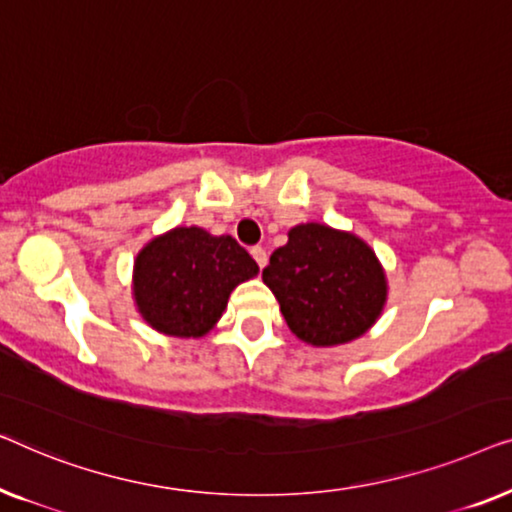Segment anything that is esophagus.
I'll return each mask as SVG.
<instances>
[{
  "mask_svg": "<svg viewBox=\"0 0 512 512\" xmlns=\"http://www.w3.org/2000/svg\"><path fill=\"white\" fill-rule=\"evenodd\" d=\"M250 255L255 257V262H257L259 269H264V266H266V259H269V257H266V250H264L262 246H255L253 250H250Z\"/></svg>",
  "mask_w": 512,
  "mask_h": 512,
  "instance_id": "esophagus-1",
  "label": "esophagus"
}]
</instances>
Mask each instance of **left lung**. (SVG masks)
Listing matches in <instances>:
<instances>
[{"mask_svg": "<svg viewBox=\"0 0 512 512\" xmlns=\"http://www.w3.org/2000/svg\"><path fill=\"white\" fill-rule=\"evenodd\" d=\"M262 280L276 294L292 334L318 348L366 334L387 299L376 253L359 236L320 222L292 227Z\"/></svg>", "mask_w": 512, "mask_h": 512, "instance_id": "obj_1", "label": "left lung"}]
</instances>
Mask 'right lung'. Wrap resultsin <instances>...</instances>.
Segmentation results:
<instances>
[{
	"label": "right lung",
	"instance_id": "add662e5",
	"mask_svg": "<svg viewBox=\"0 0 512 512\" xmlns=\"http://www.w3.org/2000/svg\"><path fill=\"white\" fill-rule=\"evenodd\" d=\"M259 266L232 236L176 227L136 255L134 299L141 318L169 336H204L227 308L232 290Z\"/></svg>",
	"mask_w": 512,
	"mask_h": 512
}]
</instances>
